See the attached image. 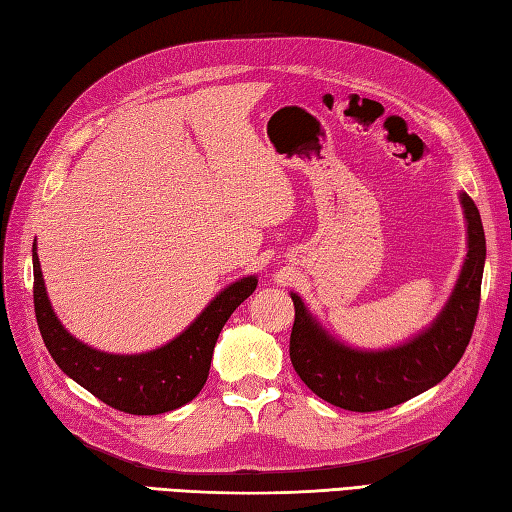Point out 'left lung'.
I'll return each mask as SVG.
<instances>
[{
	"label": "left lung",
	"mask_w": 512,
	"mask_h": 512,
	"mask_svg": "<svg viewBox=\"0 0 512 512\" xmlns=\"http://www.w3.org/2000/svg\"><path fill=\"white\" fill-rule=\"evenodd\" d=\"M469 222V255L447 308L418 339L387 352H358L330 339L303 301H295L290 334V361L299 378L319 398L347 411H380L396 407L438 385L458 365L471 341L482 297L486 237L480 211L462 193Z\"/></svg>",
	"instance_id": "obj_1"
}]
</instances>
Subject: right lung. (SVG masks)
I'll list each match as a JSON object with an SVG mask.
<instances>
[{"label": "right lung", "instance_id": "obj_1", "mask_svg": "<svg viewBox=\"0 0 512 512\" xmlns=\"http://www.w3.org/2000/svg\"><path fill=\"white\" fill-rule=\"evenodd\" d=\"M32 270L37 325L54 363L105 405L134 416L173 411L200 394L209 376L217 336L233 310L257 288L255 277L239 279L222 290L178 339L147 354L116 356L92 350L63 330L46 297L35 250Z\"/></svg>", "mask_w": 512, "mask_h": 512}]
</instances>
